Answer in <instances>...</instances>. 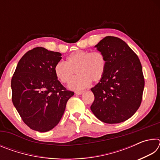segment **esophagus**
Here are the masks:
<instances>
[{"mask_svg":"<svg viewBox=\"0 0 160 160\" xmlns=\"http://www.w3.org/2000/svg\"><path fill=\"white\" fill-rule=\"evenodd\" d=\"M84 92V91H76L75 92V94H78V95H80Z\"/></svg>","mask_w":160,"mask_h":160,"instance_id":"obj_1","label":"esophagus"}]
</instances>
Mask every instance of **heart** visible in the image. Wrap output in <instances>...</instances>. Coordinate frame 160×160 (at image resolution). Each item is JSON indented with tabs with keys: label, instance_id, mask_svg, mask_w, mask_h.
<instances>
[{
	"label": "heart",
	"instance_id": "obj_1",
	"mask_svg": "<svg viewBox=\"0 0 160 160\" xmlns=\"http://www.w3.org/2000/svg\"><path fill=\"white\" fill-rule=\"evenodd\" d=\"M106 68L107 60L102 52L79 50L68 56L65 63L59 62L56 64L54 73L61 82L67 83L73 77L75 71L78 75L70 81L68 88L80 90L88 87L92 81L96 82L101 80Z\"/></svg>",
	"mask_w": 160,
	"mask_h": 160
}]
</instances>
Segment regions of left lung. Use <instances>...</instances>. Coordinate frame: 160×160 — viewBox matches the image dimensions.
<instances>
[{
	"instance_id": "8db88e82",
	"label": "left lung",
	"mask_w": 160,
	"mask_h": 160,
	"mask_svg": "<svg viewBox=\"0 0 160 160\" xmlns=\"http://www.w3.org/2000/svg\"><path fill=\"white\" fill-rule=\"evenodd\" d=\"M94 47L104 55L107 68L104 76L91 89L94 95L91 111L102 122H123L141 104L145 85L141 63L118 37H104Z\"/></svg>"
}]
</instances>
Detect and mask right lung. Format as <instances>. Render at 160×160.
<instances>
[{"label":"right lung","mask_w":160,"mask_h":160,"mask_svg":"<svg viewBox=\"0 0 160 160\" xmlns=\"http://www.w3.org/2000/svg\"><path fill=\"white\" fill-rule=\"evenodd\" d=\"M61 53L37 47L19 61L11 80L12 101L27 126L47 132L59 123L74 92L66 90L54 73Z\"/></svg>","instance_id":"right-lung-1"}]
</instances>
